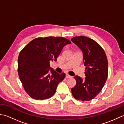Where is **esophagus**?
I'll list each match as a JSON object with an SVG mask.
<instances>
[{"instance_id":"esophagus-1","label":"esophagus","mask_w":124,"mask_h":124,"mask_svg":"<svg viewBox=\"0 0 124 124\" xmlns=\"http://www.w3.org/2000/svg\"><path fill=\"white\" fill-rule=\"evenodd\" d=\"M65 78H71V76H70V75H68V74H66V75H65Z\"/></svg>"}]
</instances>
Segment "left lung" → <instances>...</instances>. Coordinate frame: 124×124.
I'll use <instances>...</instances> for the list:
<instances>
[{"mask_svg":"<svg viewBox=\"0 0 124 124\" xmlns=\"http://www.w3.org/2000/svg\"><path fill=\"white\" fill-rule=\"evenodd\" d=\"M71 40L82 51L86 67L84 79L78 76L74 77L76 84L71 88L72 95L81 101H90L99 94L106 82L108 62L106 53L98 43L87 37H75Z\"/></svg>","mask_w":124,"mask_h":124,"instance_id":"obj_1","label":"left lung"}]
</instances>
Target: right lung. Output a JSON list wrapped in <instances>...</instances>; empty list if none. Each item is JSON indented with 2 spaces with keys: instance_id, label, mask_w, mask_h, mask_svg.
I'll return each mask as SVG.
<instances>
[{
  "instance_id": "right-lung-1",
  "label": "right lung",
  "mask_w": 124,
  "mask_h": 124,
  "mask_svg": "<svg viewBox=\"0 0 124 124\" xmlns=\"http://www.w3.org/2000/svg\"><path fill=\"white\" fill-rule=\"evenodd\" d=\"M70 41L63 37H39L33 39L20 52L18 74L25 92L32 99L45 100L55 94L57 86L64 79L50 67L56 61L62 50Z\"/></svg>"
}]
</instances>
